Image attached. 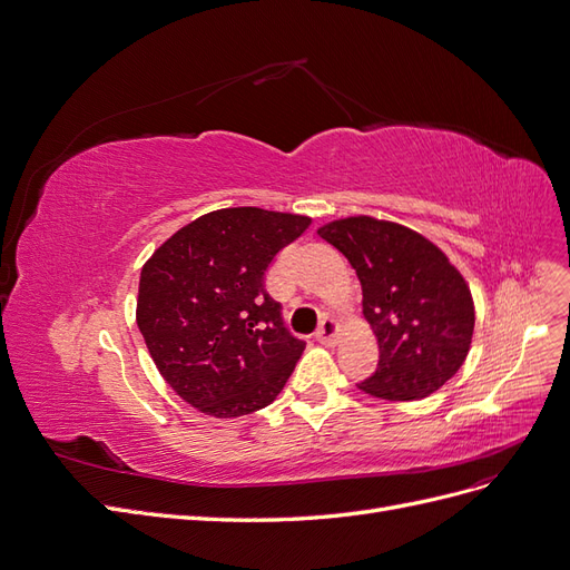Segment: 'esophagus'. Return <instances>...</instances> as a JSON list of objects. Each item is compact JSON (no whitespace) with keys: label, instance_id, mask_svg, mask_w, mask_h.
<instances>
[{"label":"esophagus","instance_id":"1","mask_svg":"<svg viewBox=\"0 0 570 570\" xmlns=\"http://www.w3.org/2000/svg\"><path fill=\"white\" fill-rule=\"evenodd\" d=\"M335 335H338V324H335L331 317H324L317 333H314V338H317L324 345H333Z\"/></svg>","mask_w":570,"mask_h":570}]
</instances>
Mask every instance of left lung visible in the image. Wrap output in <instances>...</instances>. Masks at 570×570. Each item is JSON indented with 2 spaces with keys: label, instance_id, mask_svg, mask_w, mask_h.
Wrapping results in <instances>:
<instances>
[{
  "label": "left lung",
  "instance_id": "left-lung-1",
  "mask_svg": "<svg viewBox=\"0 0 570 570\" xmlns=\"http://www.w3.org/2000/svg\"><path fill=\"white\" fill-rule=\"evenodd\" d=\"M320 235L356 269L381 352L356 387L411 402L446 385L470 352L474 305L444 253L404 225L368 216L328 223Z\"/></svg>",
  "mask_w": 570,
  "mask_h": 570
}]
</instances>
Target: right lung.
<instances>
[{
  "instance_id": "add662e5",
  "label": "right lung",
  "mask_w": 570,
  "mask_h": 570,
  "mask_svg": "<svg viewBox=\"0 0 570 570\" xmlns=\"http://www.w3.org/2000/svg\"><path fill=\"white\" fill-rule=\"evenodd\" d=\"M309 218L256 206L220 208L185 225L145 263L138 328L164 381L206 415L272 404L305 341L265 291L277 253Z\"/></svg>"
}]
</instances>
